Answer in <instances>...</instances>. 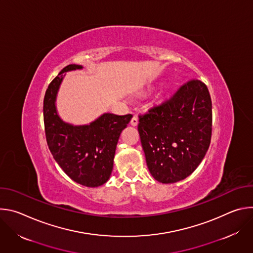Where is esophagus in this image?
Returning <instances> with one entry per match:
<instances>
[{
	"instance_id": "34e87169",
	"label": "esophagus",
	"mask_w": 253,
	"mask_h": 253,
	"mask_svg": "<svg viewBox=\"0 0 253 253\" xmlns=\"http://www.w3.org/2000/svg\"><path fill=\"white\" fill-rule=\"evenodd\" d=\"M130 123H131L132 126H137V124H138V117H137L136 115H134V116L132 117Z\"/></svg>"
}]
</instances>
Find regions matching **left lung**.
Returning <instances> with one entry per match:
<instances>
[{
  "instance_id": "left-lung-1",
  "label": "left lung",
  "mask_w": 253,
  "mask_h": 253,
  "mask_svg": "<svg viewBox=\"0 0 253 253\" xmlns=\"http://www.w3.org/2000/svg\"><path fill=\"white\" fill-rule=\"evenodd\" d=\"M138 131L151 175L161 183L189 176L210 145L212 103L207 86L191 79L139 115Z\"/></svg>"
}]
</instances>
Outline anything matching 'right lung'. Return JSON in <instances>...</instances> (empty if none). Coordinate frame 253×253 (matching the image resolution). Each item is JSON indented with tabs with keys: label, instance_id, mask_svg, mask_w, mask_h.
Wrapping results in <instances>:
<instances>
[{
	"label": "right lung",
	"instance_id": "1",
	"mask_svg": "<svg viewBox=\"0 0 253 253\" xmlns=\"http://www.w3.org/2000/svg\"><path fill=\"white\" fill-rule=\"evenodd\" d=\"M81 68L75 64L66 66L49 84L43 107L45 134L48 147L63 171L81 185L97 187L111 175L119 136L132 115L106 113L85 126H72L63 122L55 106L63 73Z\"/></svg>",
	"mask_w": 253,
	"mask_h": 253
}]
</instances>
